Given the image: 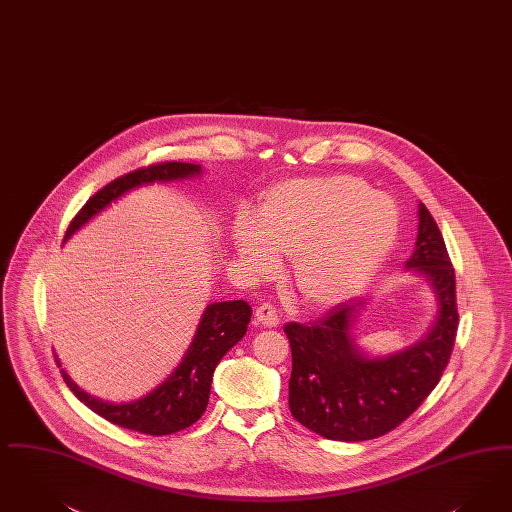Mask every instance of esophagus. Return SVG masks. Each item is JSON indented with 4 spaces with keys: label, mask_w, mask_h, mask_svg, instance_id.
<instances>
[{
    "label": "esophagus",
    "mask_w": 512,
    "mask_h": 512,
    "mask_svg": "<svg viewBox=\"0 0 512 512\" xmlns=\"http://www.w3.org/2000/svg\"><path fill=\"white\" fill-rule=\"evenodd\" d=\"M255 316H257V322H261L266 328H276L280 324V316H278V310L272 307V305H261V307L255 310Z\"/></svg>",
    "instance_id": "34e87169"
}]
</instances>
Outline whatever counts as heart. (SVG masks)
<instances>
[{
    "label": "heart",
    "instance_id": "obj_1",
    "mask_svg": "<svg viewBox=\"0 0 512 512\" xmlns=\"http://www.w3.org/2000/svg\"><path fill=\"white\" fill-rule=\"evenodd\" d=\"M400 213L383 192L350 175L291 179L266 190L255 221H238L232 244L253 276L289 255V276L310 307L354 297L387 261Z\"/></svg>",
    "mask_w": 512,
    "mask_h": 512
}]
</instances>
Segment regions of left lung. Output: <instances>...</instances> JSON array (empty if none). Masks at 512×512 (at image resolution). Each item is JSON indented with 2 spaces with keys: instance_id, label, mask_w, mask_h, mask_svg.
Masks as SVG:
<instances>
[{
  "instance_id": "obj_1",
  "label": "left lung",
  "mask_w": 512,
  "mask_h": 512,
  "mask_svg": "<svg viewBox=\"0 0 512 512\" xmlns=\"http://www.w3.org/2000/svg\"><path fill=\"white\" fill-rule=\"evenodd\" d=\"M415 251L406 270L423 276L436 297L427 335L385 356L356 345L354 324L366 299L347 301L308 324H287L291 347L289 409L307 429L339 442H362L404 423L438 385L457 333L455 272L425 204H419Z\"/></svg>"
}]
</instances>
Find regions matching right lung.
<instances>
[{
    "label": "right lung",
    "mask_w": 512,
    "mask_h": 512,
    "mask_svg": "<svg viewBox=\"0 0 512 512\" xmlns=\"http://www.w3.org/2000/svg\"><path fill=\"white\" fill-rule=\"evenodd\" d=\"M200 175L202 165L165 162L118 177L116 181L106 184L93 198H89V202L83 205L82 211L68 226L64 240L72 238V234H76L95 215H99L112 202L120 200L129 190L144 184L173 183ZM249 320L251 307L246 301H223L207 305L181 364L173 369L164 383L131 402L114 404L91 396L89 392L80 389L64 369H61L62 379L87 408L122 429L150 436L173 434L194 425L202 417L209 402L213 371L226 352L246 335ZM57 364L61 368L59 358Z\"/></svg>",
    "instance_id": "add662e5"
}]
</instances>
